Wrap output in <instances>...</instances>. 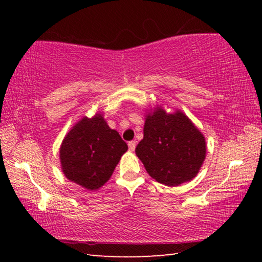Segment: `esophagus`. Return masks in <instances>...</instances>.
<instances>
[{
	"label": "esophagus",
	"mask_w": 262,
	"mask_h": 262,
	"mask_svg": "<svg viewBox=\"0 0 262 262\" xmlns=\"http://www.w3.org/2000/svg\"><path fill=\"white\" fill-rule=\"evenodd\" d=\"M135 147H136V142H135V141H130V142H128V148H129L130 151H134V150H135Z\"/></svg>",
	"instance_id": "obj_1"
}]
</instances>
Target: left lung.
<instances>
[{
  "label": "left lung",
  "instance_id": "obj_1",
  "mask_svg": "<svg viewBox=\"0 0 262 262\" xmlns=\"http://www.w3.org/2000/svg\"><path fill=\"white\" fill-rule=\"evenodd\" d=\"M135 152L152 179L174 187L196 177L206 159L207 144L183 111L167 113L157 105L145 112L143 139Z\"/></svg>",
  "mask_w": 262,
  "mask_h": 262
}]
</instances>
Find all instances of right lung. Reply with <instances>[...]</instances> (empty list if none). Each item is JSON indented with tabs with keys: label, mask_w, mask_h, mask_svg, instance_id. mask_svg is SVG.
Returning a JSON list of instances; mask_svg holds the SVG:
<instances>
[{
	"label": "right lung",
	"mask_w": 262,
	"mask_h": 262,
	"mask_svg": "<svg viewBox=\"0 0 262 262\" xmlns=\"http://www.w3.org/2000/svg\"><path fill=\"white\" fill-rule=\"evenodd\" d=\"M127 150L126 142L111 129L103 114L83 117L62 140L61 170L72 183L96 190L110 180Z\"/></svg>",
	"instance_id": "obj_1"
}]
</instances>
